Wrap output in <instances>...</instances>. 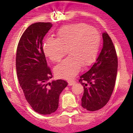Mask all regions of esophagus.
Instances as JSON below:
<instances>
[{
  "instance_id": "obj_1",
  "label": "esophagus",
  "mask_w": 133,
  "mask_h": 133,
  "mask_svg": "<svg viewBox=\"0 0 133 133\" xmlns=\"http://www.w3.org/2000/svg\"><path fill=\"white\" fill-rule=\"evenodd\" d=\"M75 83V81H68V85H72Z\"/></svg>"
}]
</instances>
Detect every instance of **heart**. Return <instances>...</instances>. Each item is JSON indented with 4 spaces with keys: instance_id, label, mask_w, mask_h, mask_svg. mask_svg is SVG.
Masks as SVG:
<instances>
[{
    "instance_id": "heart-1",
    "label": "heart",
    "mask_w": 133,
    "mask_h": 133,
    "mask_svg": "<svg viewBox=\"0 0 133 133\" xmlns=\"http://www.w3.org/2000/svg\"><path fill=\"white\" fill-rule=\"evenodd\" d=\"M57 38H48L43 45L45 54L53 62H58L68 53L70 55L54 68L59 78L73 79L81 67L92 64L97 58L101 36L98 30L88 24H70L56 32Z\"/></svg>"
}]
</instances>
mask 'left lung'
Masks as SVG:
<instances>
[{"label": "left lung", "instance_id": "8db88e82", "mask_svg": "<svg viewBox=\"0 0 133 133\" xmlns=\"http://www.w3.org/2000/svg\"><path fill=\"white\" fill-rule=\"evenodd\" d=\"M103 48L90 70L80 77L83 85L81 105L89 111H96L106 105L115 85L118 60L111 38L103 32Z\"/></svg>", "mask_w": 133, "mask_h": 133}]
</instances>
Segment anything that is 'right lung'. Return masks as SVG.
Instances as JSON below:
<instances>
[{"instance_id": "obj_1", "label": "right lung", "mask_w": 133, "mask_h": 133, "mask_svg": "<svg viewBox=\"0 0 133 133\" xmlns=\"http://www.w3.org/2000/svg\"><path fill=\"white\" fill-rule=\"evenodd\" d=\"M51 23L32 24L20 38L16 68L21 88L34 111L50 115L58 107L59 95L68 85L64 80L48 82L52 77L43 49V39L52 28Z\"/></svg>"}]
</instances>
